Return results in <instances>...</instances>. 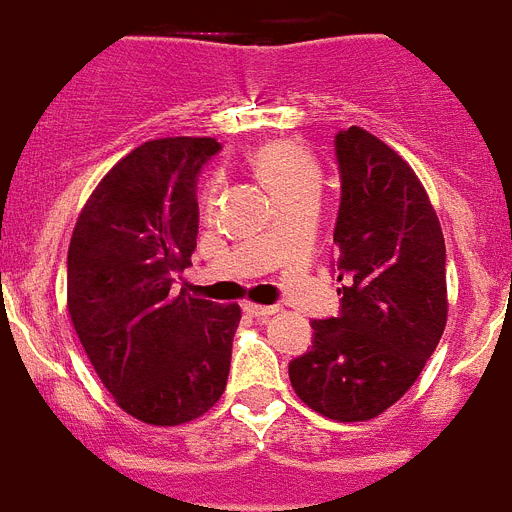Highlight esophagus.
Segmentation results:
<instances>
[{
    "mask_svg": "<svg viewBox=\"0 0 512 512\" xmlns=\"http://www.w3.org/2000/svg\"><path fill=\"white\" fill-rule=\"evenodd\" d=\"M245 312L256 317V320H267L272 314L280 312V306H261V304H245Z\"/></svg>",
    "mask_w": 512,
    "mask_h": 512,
    "instance_id": "1",
    "label": "esophagus"
}]
</instances>
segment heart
I'll list each match as a JSON object with an SVG mask.
<instances>
[{
	"instance_id": "1",
	"label": "heart",
	"mask_w": 512,
	"mask_h": 512,
	"mask_svg": "<svg viewBox=\"0 0 512 512\" xmlns=\"http://www.w3.org/2000/svg\"><path fill=\"white\" fill-rule=\"evenodd\" d=\"M251 166L275 200L285 198L290 192L320 185L317 163L298 142L272 140L267 145H259L251 153ZM208 198L211 195H206V200Z\"/></svg>"
}]
</instances>
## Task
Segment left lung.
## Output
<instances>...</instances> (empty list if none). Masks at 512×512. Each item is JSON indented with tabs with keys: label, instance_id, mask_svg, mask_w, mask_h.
<instances>
[{
	"label": "left lung",
	"instance_id": "8db88e82",
	"mask_svg": "<svg viewBox=\"0 0 512 512\" xmlns=\"http://www.w3.org/2000/svg\"><path fill=\"white\" fill-rule=\"evenodd\" d=\"M335 161L341 314L312 322V349L288 372L306 407L357 423L399 402L439 346L447 248L420 179L386 142L349 126L335 134Z\"/></svg>",
	"mask_w": 512,
	"mask_h": 512
}]
</instances>
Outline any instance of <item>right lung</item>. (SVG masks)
Wrapping results in <instances>:
<instances>
[{"label": "right lung", "instance_id": "obj_1", "mask_svg": "<svg viewBox=\"0 0 512 512\" xmlns=\"http://www.w3.org/2000/svg\"><path fill=\"white\" fill-rule=\"evenodd\" d=\"M211 137L150 140L102 177L68 248V314L116 404L150 425L200 418L227 388L240 306L174 293L198 237Z\"/></svg>", "mask_w": 512, "mask_h": 512}]
</instances>
